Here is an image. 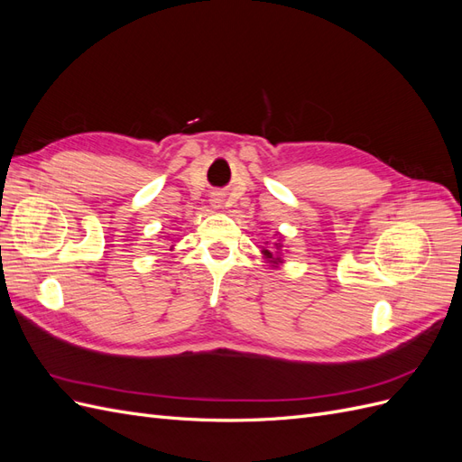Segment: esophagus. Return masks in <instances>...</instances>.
Wrapping results in <instances>:
<instances>
[{
  "label": "esophagus",
  "instance_id": "obj_1",
  "mask_svg": "<svg viewBox=\"0 0 462 462\" xmlns=\"http://www.w3.org/2000/svg\"><path fill=\"white\" fill-rule=\"evenodd\" d=\"M212 202H214V206H216V208H219V204L223 202V200H221V194H214V197H212Z\"/></svg>",
  "mask_w": 462,
  "mask_h": 462
}]
</instances>
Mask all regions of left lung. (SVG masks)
Returning a JSON list of instances; mask_svg holds the SVG:
<instances>
[{
	"instance_id": "left-lung-1",
	"label": "left lung",
	"mask_w": 462,
	"mask_h": 462,
	"mask_svg": "<svg viewBox=\"0 0 462 462\" xmlns=\"http://www.w3.org/2000/svg\"><path fill=\"white\" fill-rule=\"evenodd\" d=\"M263 254H265V256H268V258H273V254L270 253V250H263ZM275 260H279V258H275ZM275 260H273V262H275Z\"/></svg>"
}]
</instances>
